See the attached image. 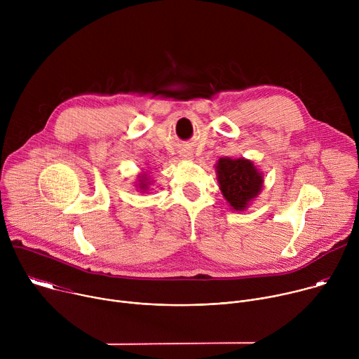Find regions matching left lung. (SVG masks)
<instances>
[{"label":"left lung","mask_w":359,"mask_h":359,"mask_svg":"<svg viewBox=\"0 0 359 359\" xmlns=\"http://www.w3.org/2000/svg\"><path fill=\"white\" fill-rule=\"evenodd\" d=\"M216 169L220 190L234 210H244L262 191L263 176L250 161L222 158Z\"/></svg>","instance_id":"obj_1"}]
</instances>
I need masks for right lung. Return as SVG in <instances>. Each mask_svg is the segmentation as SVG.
I'll use <instances>...</instances> for the list:
<instances>
[{
  "label": "right lung",
  "instance_id": "obj_1",
  "mask_svg": "<svg viewBox=\"0 0 359 359\" xmlns=\"http://www.w3.org/2000/svg\"><path fill=\"white\" fill-rule=\"evenodd\" d=\"M146 180H147V177H144V176H142V180H139V182H140V184H139V186H140V189H142V190H144V189L147 187Z\"/></svg>",
  "mask_w": 359,
  "mask_h": 359
}]
</instances>
